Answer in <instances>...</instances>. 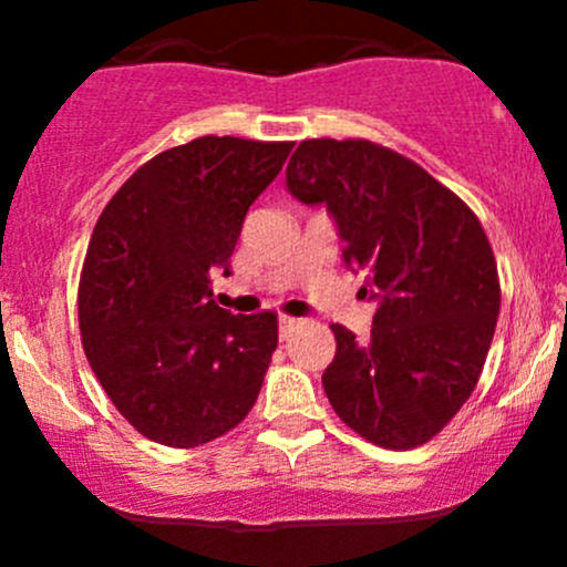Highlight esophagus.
<instances>
[{
    "instance_id": "1",
    "label": "esophagus",
    "mask_w": 567,
    "mask_h": 567,
    "mask_svg": "<svg viewBox=\"0 0 567 567\" xmlns=\"http://www.w3.org/2000/svg\"><path fill=\"white\" fill-rule=\"evenodd\" d=\"M296 324H298L296 317H288V315H285L282 320H279V336H282V338H288V333H290L292 328H296Z\"/></svg>"
}]
</instances>
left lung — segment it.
Segmentation results:
<instances>
[{"mask_svg":"<svg viewBox=\"0 0 567 567\" xmlns=\"http://www.w3.org/2000/svg\"><path fill=\"white\" fill-rule=\"evenodd\" d=\"M288 188L328 205L343 261L379 298L368 341L330 324V405L373 445L421 447L470 400L496 333L501 282L483 224L424 167L365 138L301 141Z\"/></svg>","mask_w":567,"mask_h":567,"instance_id":"1","label":"left lung"}]
</instances>
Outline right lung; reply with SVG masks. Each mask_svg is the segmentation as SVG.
Masks as SVG:
<instances>
[{"label":"right lung","mask_w":567,"mask_h":567,"mask_svg":"<svg viewBox=\"0 0 567 567\" xmlns=\"http://www.w3.org/2000/svg\"><path fill=\"white\" fill-rule=\"evenodd\" d=\"M290 148L202 135L143 162L103 207L76 292L82 349L143 437L197 447L256 405L277 315L220 309L210 271L229 275L247 210Z\"/></svg>","instance_id":"1"}]
</instances>
